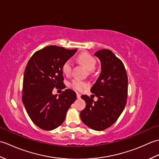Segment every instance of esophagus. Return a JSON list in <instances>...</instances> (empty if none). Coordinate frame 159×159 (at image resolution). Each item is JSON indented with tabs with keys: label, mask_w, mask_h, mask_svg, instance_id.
<instances>
[{
	"label": "esophagus",
	"mask_w": 159,
	"mask_h": 159,
	"mask_svg": "<svg viewBox=\"0 0 159 159\" xmlns=\"http://www.w3.org/2000/svg\"><path fill=\"white\" fill-rule=\"evenodd\" d=\"M80 96H81V95H80V93H76V97H77V98H78V99L80 98Z\"/></svg>",
	"instance_id": "1"
}]
</instances>
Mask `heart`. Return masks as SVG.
<instances>
[{
  "label": "heart",
  "instance_id": "1",
  "mask_svg": "<svg viewBox=\"0 0 159 159\" xmlns=\"http://www.w3.org/2000/svg\"><path fill=\"white\" fill-rule=\"evenodd\" d=\"M77 60L79 61L82 65L85 66L87 70L89 71V72H92V71L95 69L96 65V61L95 58L88 52H84L80 53L77 57ZM72 61H71L70 59H67L63 63L61 66V70L64 74H66V75H69L71 72H72ZM70 85L71 87H72L74 89H75L76 91H82L83 89L86 88L87 87V83L79 79H74L70 82Z\"/></svg>",
  "mask_w": 159,
  "mask_h": 159
}]
</instances>
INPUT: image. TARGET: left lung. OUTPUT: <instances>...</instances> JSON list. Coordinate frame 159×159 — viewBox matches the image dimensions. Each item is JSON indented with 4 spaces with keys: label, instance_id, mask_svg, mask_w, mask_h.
<instances>
[{
    "label": "left lung",
    "instance_id": "left-lung-1",
    "mask_svg": "<svg viewBox=\"0 0 159 159\" xmlns=\"http://www.w3.org/2000/svg\"><path fill=\"white\" fill-rule=\"evenodd\" d=\"M101 61V73L91 89L98 97L96 102L87 95L81 98L86 107L80 119L95 130H104L116 122L124 109L128 94V76L122 61L110 50L102 49L94 54Z\"/></svg>",
    "mask_w": 159,
    "mask_h": 159
}]
</instances>
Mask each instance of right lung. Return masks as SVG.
I'll use <instances>...</instances> for the list:
<instances>
[{
    "label": "right lung",
    "instance_id": "right-lung-1",
    "mask_svg": "<svg viewBox=\"0 0 159 159\" xmlns=\"http://www.w3.org/2000/svg\"><path fill=\"white\" fill-rule=\"evenodd\" d=\"M77 51L57 46H46L33 54L24 74L22 102L36 126L46 130L59 127L76 99V93L67 89L59 96L54 88L65 89L61 66Z\"/></svg>",
    "mask_w": 159,
    "mask_h": 159
}]
</instances>
